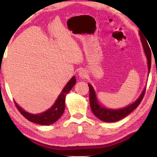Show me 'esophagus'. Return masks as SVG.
<instances>
[{
  "label": "esophagus",
  "instance_id": "esophagus-1",
  "mask_svg": "<svg viewBox=\"0 0 157 157\" xmlns=\"http://www.w3.org/2000/svg\"><path fill=\"white\" fill-rule=\"evenodd\" d=\"M79 75H80V77H86L87 76V73H86V71L85 70L82 69L79 71Z\"/></svg>",
  "mask_w": 157,
  "mask_h": 157
}]
</instances>
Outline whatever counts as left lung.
Returning <instances> with one entry per match:
<instances>
[{"label": "left lung", "instance_id": "left-lung-1", "mask_svg": "<svg viewBox=\"0 0 157 157\" xmlns=\"http://www.w3.org/2000/svg\"><path fill=\"white\" fill-rule=\"evenodd\" d=\"M143 44L144 50H145V55L147 56V65H148V70L150 71L151 66V50L147 44ZM89 102H90V106H91V111L97 117V118L100 119V120L104 122H117L119 120H122V118L125 117L127 115L132 112L135 109L137 108V106L140 105V102L143 99L144 95H145V91H146V88H145L142 91V94L139 97L136 102L131 105L127 106V107L124 108L122 109H117V110H112V109H107L105 108L102 107L98 104L97 102L96 95H95L94 91L92 86L89 84Z\"/></svg>", "mask_w": 157, "mask_h": 157}]
</instances>
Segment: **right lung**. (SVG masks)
Segmentation results:
<instances>
[{
    "label": "right lung",
    "instance_id": "right-lung-1",
    "mask_svg": "<svg viewBox=\"0 0 157 157\" xmlns=\"http://www.w3.org/2000/svg\"><path fill=\"white\" fill-rule=\"evenodd\" d=\"M75 82H76V79L75 77H73L63 89L62 92L59 95L55 103L52 105L51 109L44 113H38V114H32L23 111L22 109H21V107L17 105L16 102H15V104L21 114L29 121L42 125H51L57 121L63 113L65 110V98H66V94L75 86Z\"/></svg>",
    "mask_w": 157,
    "mask_h": 157
}]
</instances>
